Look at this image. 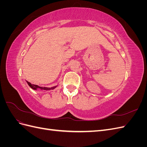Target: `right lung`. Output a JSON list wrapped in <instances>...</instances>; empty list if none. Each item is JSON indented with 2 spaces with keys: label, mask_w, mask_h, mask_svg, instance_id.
Here are the masks:
<instances>
[{
  "label": "right lung",
  "mask_w": 147,
  "mask_h": 147,
  "mask_svg": "<svg viewBox=\"0 0 147 147\" xmlns=\"http://www.w3.org/2000/svg\"><path fill=\"white\" fill-rule=\"evenodd\" d=\"M28 84H29V86L33 89L34 90H37V89H40V90H53V89H55V88H56L57 86H53L51 88H47V87H41V86H38V85H36V84H31L30 83H29V82H27Z\"/></svg>",
  "instance_id": "add662e5"
}]
</instances>
